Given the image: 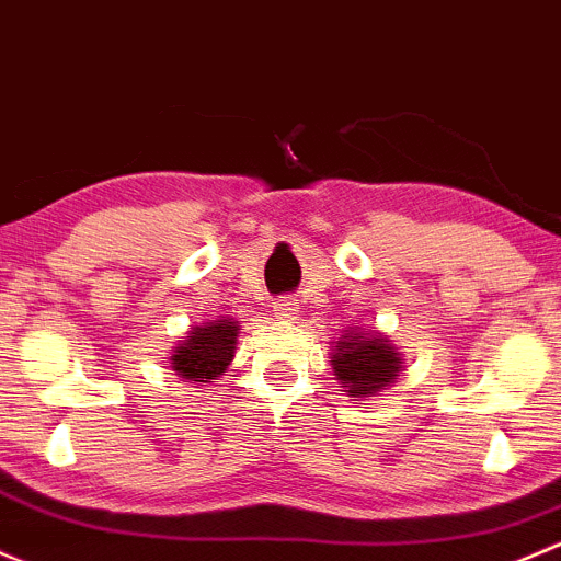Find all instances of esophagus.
Instances as JSON below:
<instances>
[{"instance_id": "1", "label": "esophagus", "mask_w": 561, "mask_h": 561, "mask_svg": "<svg viewBox=\"0 0 561 561\" xmlns=\"http://www.w3.org/2000/svg\"><path fill=\"white\" fill-rule=\"evenodd\" d=\"M273 310H275V319H280L283 323H288V321H294L297 319V299H291V297H280L278 302L273 305Z\"/></svg>"}]
</instances>
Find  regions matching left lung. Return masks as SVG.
Here are the masks:
<instances>
[{
	"label": "left lung",
	"instance_id": "1",
	"mask_svg": "<svg viewBox=\"0 0 561 561\" xmlns=\"http://www.w3.org/2000/svg\"><path fill=\"white\" fill-rule=\"evenodd\" d=\"M337 354L332 356L334 375L340 383L348 386L351 397L375 394L394 380L400 373V356L394 354L386 337H362L359 332L337 340Z\"/></svg>",
	"mask_w": 561,
	"mask_h": 561
}]
</instances>
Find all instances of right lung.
Listing matches in <instances>:
<instances>
[{"instance_id":"1","label":"right lung","mask_w":561,"mask_h":561,"mask_svg":"<svg viewBox=\"0 0 561 561\" xmlns=\"http://www.w3.org/2000/svg\"><path fill=\"white\" fill-rule=\"evenodd\" d=\"M234 340H238V323L232 319L194 327L192 337L178 345V351L172 354V369L186 380L213 383L232 362Z\"/></svg>"}]
</instances>
